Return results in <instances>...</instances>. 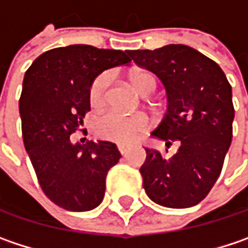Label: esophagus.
Here are the masks:
<instances>
[{
	"mask_svg": "<svg viewBox=\"0 0 248 248\" xmlns=\"http://www.w3.org/2000/svg\"><path fill=\"white\" fill-rule=\"evenodd\" d=\"M117 148H118V151H120V154H121V155H124V154H127V152H128V147H127V145H118Z\"/></svg>",
	"mask_w": 248,
	"mask_h": 248,
	"instance_id": "esophagus-1",
	"label": "esophagus"
}]
</instances>
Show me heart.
<instances>
[{
	"mask_svg": "<svg viewBox=\"0 0 248 248\" xmlns=\"http://www.w3.org/2000/svg\"><path fill=\"white\" fill-rule=\"evenodd\" d=\"M131 81L135 90L141 96H151L155 93L158 81L156 78L145 70H137L131 73ZM111 83V76L108 72L100 73L92 81L89 89V101L93 107H101L108 98V89ZM148 120L145 115H125L120 111H107L100 115L94 123V133L98 138L106 141L127 145L134 142L140 134L145 131Z\"/></svg>",
	"mask_w": 248,
	"mask_h": 248,
	"instance_id": "b5f03b06",
	"label": "heart"
}]
</instances>
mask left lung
I'll return each mask as SVG.
<instances>
[{
	"label": "left lung",
	"instance_id": "1",
	"mask_svg": "<svg viewBox=\"0 0 248 248\" xmlns=\"http://www.w3.org/2000/svg\"><path fill=\"white\" fill-rule=\"evenodd\" d=\"M128 53L167 89L168 110L152 135L167 141L168 148L173 141L179 144L170 158L145 148L147 159L140 169L142 186L161 206H195L216 184L233 138L232 86L217 63L190 46L167 45Z\"/></svg>",
	"mask_w": 248,
	"mask_h": 248
}]
</instances>
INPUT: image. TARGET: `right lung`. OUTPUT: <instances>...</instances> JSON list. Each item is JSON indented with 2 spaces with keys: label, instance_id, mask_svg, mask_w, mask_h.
<instances>
[{
  "label": "right lung",
  "instance_id": "right-lung-1",
  "mask_svg": "<svg viewBox=\"0 0 248 248\" xmlns=\"http://www.w3.org/2000/svg\"><path fill=\"white\" fill-rule=\"evenodd\" d=\"M127 53L70 45L42 53L25 73L19 98L24 145L44 193L62 209L97 207L107 173L121 158L113 142L75 144L72 134L90 111L92 81L106 69L131 62Z\"/></svg>",
  "mask_w": 248,
  "mask_h": 248
}]
</instances>
